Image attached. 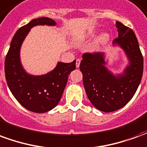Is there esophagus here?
Instances as JSON below:
<instances>
[{
  "instance_id": "34e87169",
  "label": "esophagus",
  "mask_w": 147,
  "mask_h": 147,
  "mask_svg": "<svg viewBox=\"0 0 147 147\" xmlns=\"http://www.w3.org/2000/svg\"><path fill=\"white\" fill-rule=\"evenodd\" d=\"M80 62H81V60L80 59H77L76 63V67H79L80 65Z\"/></svg>"
}]
</instances>
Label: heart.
<instances>
[{"label": "heart", "mask_w": 147, "mask_h": 147, "mask_svg": "<svg viewBox=\"0 0 147 147\" xmlns=\"http://www.w3.org/2000/svg\"><path fill=\"white\" fill-rule=\"evenodd\" d=\"M94 36V32H89V33H87L84 36L83 38H92V37ZM109 34L108 33H103L101 35V36L99 37L98 40V45H105V43H107L109 41Z\"/></svg>", "instance_id": "heart-1"}]
</instances>
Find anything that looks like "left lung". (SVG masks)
<instances>
[{"label":"left lung","mask_w":147,"mask_h":147,"mask_svg":"<svg viewBox=\"0 0 147 147\" xmlns=\"http://www.w3.org/2000/svg\"><path fill=\"white\" fill-rule=\"evenodd\" d=\"M118 38L113 45L123 49L129 64L123 73L115 76L105 67L104 53H86L80 63L83 86L92 105L100 111L118 110L132 98L143 72V57L136 34L131 28L116 22Z\"/></svg>","instance_id":"8db88e82"}]
</instances>
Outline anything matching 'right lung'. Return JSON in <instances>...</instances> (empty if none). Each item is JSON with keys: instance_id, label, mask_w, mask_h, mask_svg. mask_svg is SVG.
<instances>
[{"instance_id": "add662e5", "label": "right lung", "mask_w": 147, "mask_h": 147, "mask_svg": "<svg viewBox=\"0 0 147 147\" xmlns=\"http://www.w3.org/2000/svg\"><path fill=\"white\" fill-rule=\"evenodd\" d=\"M56 24L52 19L42 17L34 19L20 27L11 40L5 58V78L11 94L24 108L34 113H46L57 106L67 84L68 75L76 69V60L71 63L58 62L53 70L42 76L30 75L22 66L21 45L30 29L38 25Z\"/></svg>"}]
</instances>
